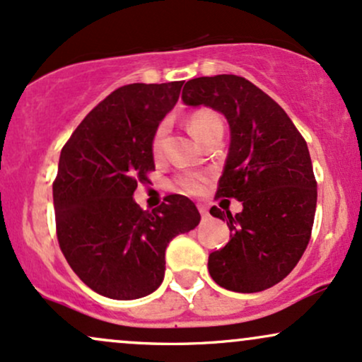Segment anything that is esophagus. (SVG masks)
<instances>
[{
    "label": "esophagus",
    "mask_w": 362,
    "mask_h": 362,
    "mask_svg": "<svg viewBox=\"0 0 362 362\" xmlns=\"http://www.w3.org/2000/svg\"><path fill=\"white\" fill-rule=\"evenodd\" d=\"M197 209L199 213H201V216H207V207L204 204H197Z\"/></svg>",
    "instance_id": "34e87169"
}]
</instances>
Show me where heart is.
I'll list each match as a JSON object with an SVG mask.
<instances>
[{
  "instance_id": "1",
  "label": "heart",
  "mask_w": 362,
  "mask_h": 362,
  "mask_svg": "<svg viewBox=\"0 0 362 362\" xmlns=\"http://www.w3.org/2000/svg\"><path fill=\"white\" fill-rule=\"evenodd\" d=\"M187 126H189V131L192 132L194 138L201 141V143L207 138V136L213 134V132L223 131V122L221 119H219V115L209 109L192 112V114L189 115V119H187ZM165 134H167V126H165V124H160L151 139V153L155 158H160L161 151H163ZM202 182H204V178H202V175H199V173H182V175H178L175 178V184L178 189L190 194L199 192L202 187Z\"/></svg>"
}]
</instances>
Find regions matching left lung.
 <instances>
[{
	"instance_id": "8db88e82",
	"label": "left lung",
	"mask_w": 362,
	"mask_h": 362,
	"mask_svg": "<svg viewBox=\"0 0 362 362\" xmlns=\"http://www.w3.org/2000/svg\"><path fill=\"white\" fill-rule=\"evenodd\" d=\"M182 100L226 117L231 143L216 197L243 204L235 216L211 207L231 231L209 255L211 277L235 293L272 288L296 267L313 228L317 180L306 141L279 103L236 74L194 78Z\"/></svg>"
}]
</instances>
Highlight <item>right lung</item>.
<instances>
[{
  "instance_id": "right-lung-1",
  "label": "right lung",
  "mask_w": 362,
  "mask_h": 362,
  "mask_svg": "<svg viewBox=\"0 0 362 362\" xmlns=\"http://www.w3.org/2000/svg\"><path fill=\"white\" fill-rule=\"evenodd\" d=\"M182 85L120 86L61 149L52 184L57 242L74 274L112 300H138L158 289L168 243L201 221L184 195H167L153 211L132 199L155 170L153 134L175 107Z\"/></svg>"
}]
</instances>
